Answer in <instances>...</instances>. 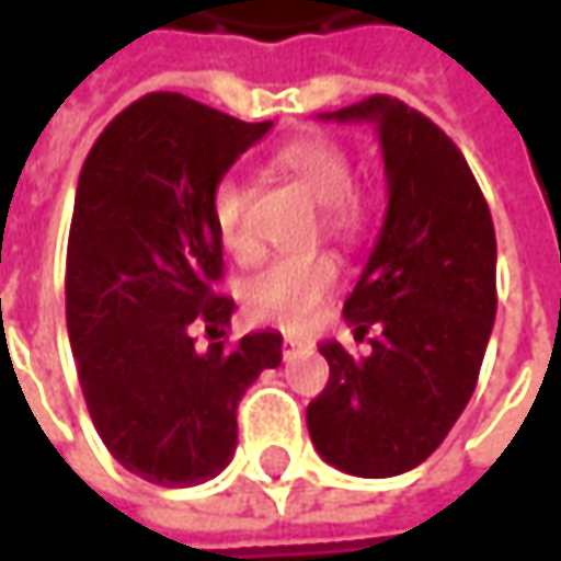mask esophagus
<instances>
[{
	"mask_svg": "<svg viewBox=\"0 0 561 561\" xmlns=\"http://www.w3.org/2000/svg\"><path fill=\"white\" fill-rule=\"evenodd\" d=\"M308 344L301 341V337H291V334H285V341H282V357H291L295 351H305Z\"/></svg>",
	"mask_w": 561,
	"mask_h": 561,
	"instance_id": "esophagus-1",
	"label": "esophagus"
}]
</instances>
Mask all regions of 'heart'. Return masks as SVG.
I'll use <instances>...</instances> for the list:
<instances>
[{"mask_svg":"<svg viewBox=\"0 0 561 561\" xmlns=\"http://www.w3.org/2000/svg\"><path fill=\"white\" fill-rule=\"evenodd\" d=\"M273 165L305 187L321 207V230L331 243L354 247L367 230V207L354 194V162L341 142L328 136H301L285 142ZM253 191L237 174L227 171L210 187V224L220 247L237 263H256L263 247L250 227ZM341 285V270L331 256H288L263 270L243 288V308L260 324H276L285 331H301L321 318L328 301Z\"/></svg>","mask_w":561,"mask_h":561,"instance_id":"1","label":"heart"}]
</instances>
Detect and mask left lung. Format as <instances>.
<instances>
[{"label": "left lung", "mask_w": 561, "mask_h": 561, "mask_svg": "<svg viewBox=\"0 0 561 561\" xmlns=\"http://www.w3.org/2000/svg\"><path fill=\"white\" fill-rule=\"evenodd\" d=\"M328 119L380 129L390 204L367 270L344 301L367 357L321 344L328 387L308 402L318 455L357 478L422 465L478 387L497 314L491 207L458 146L419 110L374 93Z\"/></svg>", "instance_id": "obj_1"}]
</instances>
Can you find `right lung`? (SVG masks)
Returning <instances> with one entry per match:
<instances>
[{
	"label": "right lung",
	"mask_w": 561,
	"mask_h": 561,
	"mask_svg": "<svg viewBox=\"0 0 561 561\" xmlns=\"http://www.w3.org/2000/svg\"><path fill=\"white\" fill-rule=\"evenodd\" d=\"M181 93H146L93 142L67 240V334L93 428L159 488L217 478L237 451V405L282 364V334L227 337L224 247L210 187L270 133ZM205 328L207 352L193 347Z\"/></svg>",
	"instance_id": "add662e5"
}]
</instances>
